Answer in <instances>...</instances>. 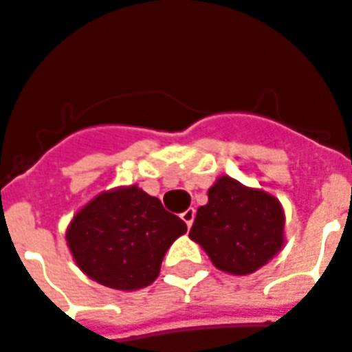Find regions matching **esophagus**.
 Segmentation results:
<instances>
[{
  "instance_id": "1",
  "label": "esophagus",
  "mask_w": 352,
  "mask_h": 352,
  "mask_svg": "<svg viewBox=\"0 0 352 352\" xmlns=\"http://www.w3.org/2000/svg\"><path fill=\"white\" fill-rule=\"evenodd\" d=\"M181 218H183L184 223H186V226L190 228V226H192V222H194V218H196V210L190 207V209H186L183 214H181Z\"/></svg>"
}]
</instances>
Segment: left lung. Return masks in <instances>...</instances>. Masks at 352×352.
<instances>
[{"mask_svg":"<svg viewBox=\"0 0 352 352\" xmlns=\"http://www.w3.org/2000/svg\"><path fill=\"white\" fill-rule=\"evenodd\" d=\"M209 201L197 209L190 239L216 269L246 276L265 267L285 244V212L280 199L229 175L210 186Z\"/></svg>","mask_w":352,"mask_h":352,"instance_id":"left-lung-1","label":"left lung"}]
</instances>
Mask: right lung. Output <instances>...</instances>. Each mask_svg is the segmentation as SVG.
Wrapping results in <instances>:
<instances>
[{"mask_svg": "<svg viewBox=\"0 0 352 352\" xmlns=\"http://www.w3.org/2000/svg\"><path fill=\"white\" fill-rule=\"evenodd\" d=\"M186 223L138 184L96 194L72 216L65 239L72 259L93 282L138 291L160 274L169 246Z\"/></svg>", "mask_w": 352, "mask_h": 352, "instance_id": "add662e5", "label": "right lung"}]
</instances>
